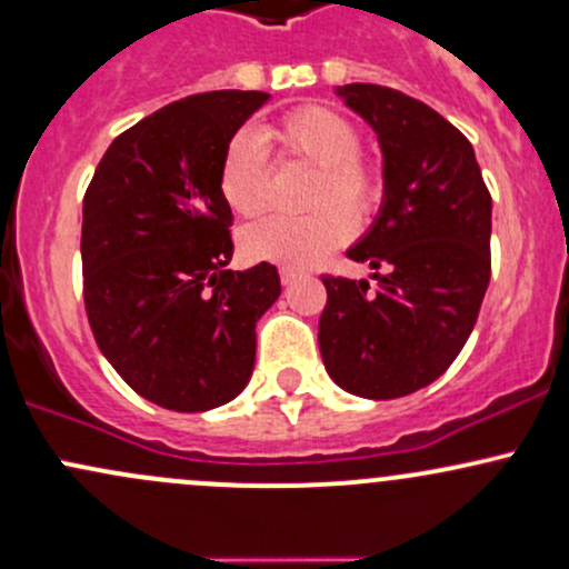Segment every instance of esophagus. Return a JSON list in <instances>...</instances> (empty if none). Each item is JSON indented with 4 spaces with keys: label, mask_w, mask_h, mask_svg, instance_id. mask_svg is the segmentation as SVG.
<instances>
[{
    "label": "esophagus",
    "mask_w": 569,
    "mask_h": 569,
    "mask_svg": "<svg viewBox=\"0 0 569 569\" xmlns=\"http://www.w3.org/2000/svg\"><path fill=\"white\" fill-rule=\"evenodd\" d=\"M299 278H302V272L295 270V267H280V280H283V286L295 283Z\"/></svg>",
    "instance_id": "1"
}]
</instances>
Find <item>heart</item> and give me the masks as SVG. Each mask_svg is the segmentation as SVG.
Returning a JSON list of instances; mask_svg holds the SVG:
<instances>
[{
    "label": "heart",
    "mask_w": 569,
    "mask_h": 569,
    "mask_svg": "<svg viewBox=\"0 0 569 569\" xmlns=\"http://www.w3.org/2000/svg\"><path fill=\"white\" fill-rule=\"evenodd\" d=\"M359 129L340 112L308 104L264 129H242L229 140L218 170V191L240 218L264 213L270 197V148L280 161L316 167L310 186L313 213L274 216L240 237L248 259L310 267L353 234V218H367L380 199V174L359 153Z\"/></svg>",
    "instance_id": "b5f03b06"
}]
</instances>
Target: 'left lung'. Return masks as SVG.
<instances>
[{"instance_id":"8db88e82","label":"left lung","mask_w":569,"mask_h":569,"mask_svg":"<svg viewBox=\"0 0 569 569\" xmlns=\"http://www.w3.org/2000/svg\"><path fill=\"white\" fill-rule=\"evenodd\" d=\"M337 93L376 129L383 204L348 251L376 283L321 278L318 348L340 389L395 399L440 378L476 327L491 278V193L470 140L429 104L376 83Z\"/></svg>"}]
</instances>
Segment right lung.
<instances>
[{"instance_id":"right-lung-1","label":"right lung","mask_w":569,"mask_h":569,"mask_svg":"<svg viewBox=\"0 0 569 569\" xmlns=\"http://www.w3.org/2000/svg\"><path fill=\"white\" fill-rule=\"evenodd\" d=\"M264 91L178 99L118 134L83 197V302L93 340L148 402L202 413L251 380L256 321L280 297L267 261L227 270L232 210L218 170Z\"/></svg>"}]
</instances>
